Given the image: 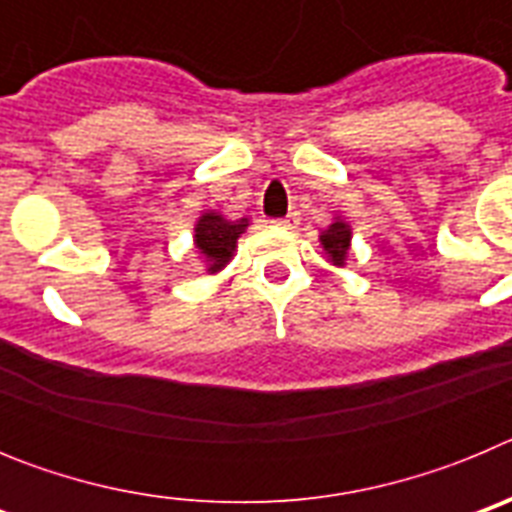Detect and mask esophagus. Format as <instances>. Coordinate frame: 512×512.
I'll return each instance as SVG.
<instances>
[{
	"mask_svg": "<svg viewBox=\"0 0 512 512\" xmlns=\"http://www.w3.org/2000/svg\"><path fill=\"white\" fill-rule=\"evenodd\" d=\"M274 225H279V228H297V225H300V212H289L287 217L274 220Z\"/></svg>",
	"mask_w": 512,
	"mask_h": 512,
	"instance_id": "1",
	"label": "esophagus"
}]
</instances>
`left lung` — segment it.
Wrapping results in <instances>:
<instances>
[{
	"mask_svg": "<svg viewBox=\"0 0 512 512\" xmlns=\"http://www.w3.org/2000/svg\"><path fill=\"white\" fill-rule=\"evenodd\" d=\"M320 241H323L325 251L330 253V261H333V264H343V261H346L348 241H351V230H348L346 223L336 220V223L320 235Z\"/></svg>",
	"mask_w": 512,
	"mask_h": 512,
	"instance_id": "1",
	"label": "left lung"
}]
</instances>
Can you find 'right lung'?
Masks as SVG:
<instances>
[{"label":"right lung","instance_id":"1","mask_svg":"<svg viewBox=\"0 0 512 512\" xmlns=\"http://www.w3.org/2000/svg\"><path fill=\"white\" fill-rule=\"evenodd\" d=\"M248 225V220H225V217L215 215V212H205L200 217V223L194 228V241H197V248L200 253L210 261V271L223 269L230 261L235 251V241L238 235L243 233V228Z\"/></svg>","mask_w":512,"mask_h":512}]
</instances>
